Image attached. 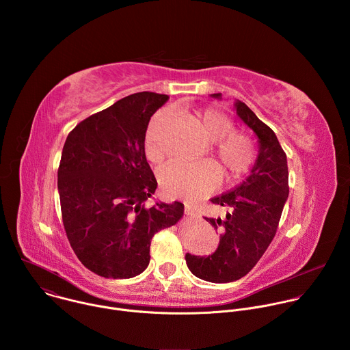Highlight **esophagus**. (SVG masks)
Wrapping results in <instances>:
<instances>
[{
    "label": "esophagus",
    "mask_w": 350,
    "mask_h": 350,
    "mask_svg": "<svg viewBox=\"0 0 350 350\" xmlns=\"http://www.w3.org/2000/svg\"><path fill=\"white\" fill-rule=\"evenodd\" d=\"M184 215H187V216H192V211H191L189 208H185V209H184Z\"/></svg>",
    "instance_id": "esophagus-1"
}]
</instances>
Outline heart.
<instances>
[{"instance_id":"heart-1","label":"heart","mask_w":350,"mask_h":350,"mask_svg":"<svg viewBox=\"0 0 350 350\" xmlns=\"http://www.w3.org/2000/svg\"><path fill=\"white\" fill-rule=\"evenodd\" d=\"M163 119L165 112H159L146 133L145 154L152 162L163 157V149L159 145V129ZM195 123L206 139L215 142L213 152L227 181H237L252 169L256 159L255 142L247 133L232 130V122L227 115L215 109L199 111L195 113ZM158 177L169 196L195 201L216 188L220 181V169L213 162H170L161 167Z\"/></svg>"}]
</instances>
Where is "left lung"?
<instances>
[{
	"label": "left lung",
	"mask_w": 350,
	"mask_h": 350,
	"mask_svg": "<svg viewBox=\"0 0 350 350\" xmlns=\"http://www.w3.org/2000/svg\"><path fill=\"white\" fill-rule=\"evenodd\" d=\"M221 99V94H212ZM238 118L258 137V158L249 176L234 189L212 198V202L230 208L226 219H209L220 241L209 256L185 255L189 271L201 280L223 284L251 271L273 241L288 199L286 155L274 131L243 103H234Z\"/></svg>",
	"instance_id": "obj_1"
}]
</instances>
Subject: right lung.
I'll use <instances>...</instances> for the list:
<instances>
[{
	"label": "right lung",
	"instance_id": "right-lung-1",
	"mask_svg": "<svg viewBox=\"0 0 350 350\" xmlns=\"http://www.w3.org/2000/svg\"><path fill=\"white\" fill-rule=\"evenodd\" d=\"M169 95L135 92L80 122L58 169L64 227L79 260L105 278H131L149 265L152 237L176 224L181 202H145L158 187L145 157L151 116Z\"/></svg>",
	"mask_w": 350,
	"mask_h": 350
}]
</instances>
